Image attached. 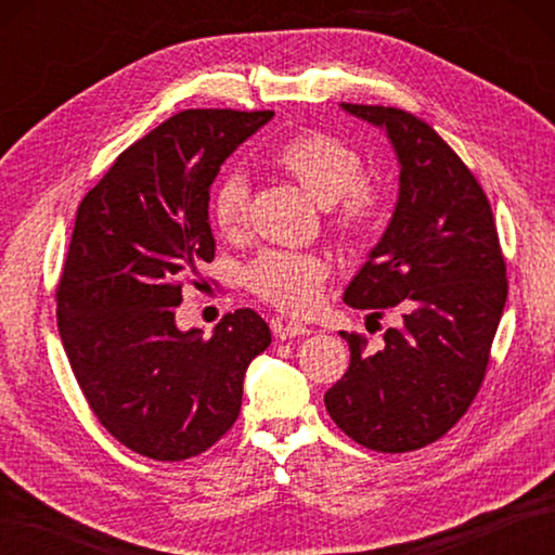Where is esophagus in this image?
Wrapping results in <instances>:
<instances>
[{"mask_svg":"<svg viewBox=\"0 0 555 555\" xmlns=\"http://www.w3.org/2000/svg\"><path fill=\"white\" fill-rule=\"evenodd\" d=\"M274 334H276V338L286 340V338H298V336L310 334V328L300 322H279L274 326Z\"/></svg>","mask_w":555,"mask_h":555,"instance_id":"obj_1","label":"esophagus"}]
</instances>
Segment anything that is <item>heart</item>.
I'll use <instances>...</instances> for the list:
<instances>
[{"instance_id":"b5f03b06","label":"heart","mask_w":555,"mask_h":555,"mask_svg":"<svg viewBox=\"0 0 555 555\" xmlns=\"http://www.w3.org/2000/svg\"><path fill=\"white\" fill-rule=\"evenodd\" d=\"M276 164L296 179L312 199L334 209L336 229L348 238L372 233L386 217V195L362 179L356 147L326 133H300L276 150ZM250 183L231 171L211 193V221L221 233H235L247 219ZM326 279L324 259L305 253L269 250L245 269V281L259 298L288 312L310 310Z\"/></svg>"}]
</instances>
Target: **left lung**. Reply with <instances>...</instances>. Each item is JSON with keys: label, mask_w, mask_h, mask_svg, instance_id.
I'll return each mask as SVG.
<instances>
[{"label": "left lung", "mask_w": 555, "mask_h": 555, "mask_svg": "<svg viewBox=\"0 0 555 555\" xmlns=\"http://www.w3.org/2000/svg\"><path fill=\"white\" fill-rule=\"evenodd\" d=\"M386 133L400 176L391 221L344 300L400 324L364 352L340 332L350 367L324 393L328 415L352 441L408 453L453 427L485 379L508 298L496 223L481 185L429 124L403 109L340 104Z\"/></svg>", "instance_id": "left-lung-1"}]
</instances>
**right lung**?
I'll use <instances>...</instances> for the list:
<instances>
[{
	"label": "right lung",
	"mask_w": 555,
	"mask_h": 555,
	"mask_svg": "<svg viewBox=\"0 0 555 555\" xmlns=\"http://www.w3.org/2000/svg\"><path fill=\"white\" fill-rule=\"evenodd\" d=\"M274 112L188 109L124 150L82 197L56 288L59 336L100 424L133 453H205L241 412L243 376L271 344L255 310L211 336L181 332L183 281L215 259L209 188Z\"/></svg>",
	"instance_id": "add662e5"
}]
</instances>
